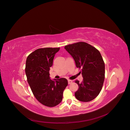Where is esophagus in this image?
<instances>
[{
  "label": "esophagus",
  "mask_w": 130,
  "mask_h": 130,
  "mask_svg": "<svg viewBox=\"0 0 130 130\" xmlns=\"http://www.w3.org/2000/svg\"><path fill=\"white\" fill-rule=\"evenodd\" d=\"M72 82H73V81L71 80H70V79L68 80V84H71Z\"/></svg>",
  "instance_id": "1"
}]
</instances>
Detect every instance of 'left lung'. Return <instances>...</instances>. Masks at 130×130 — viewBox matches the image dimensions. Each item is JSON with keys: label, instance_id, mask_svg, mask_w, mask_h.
Here are the masks:
<instances>
[{"label": "left lung", "instance_id": "obj_1", "mask_svg": "<svg viewBox=\"0 0 130 130\" xmlns=\"http://www.w3.org/2000/svg\"><path fill=\"white\" fill-rule=\"evenodd\" d=\"M73 57L76 67L80 69L83 81L75 80L78 89L74 95L77 100L88 102L100 93L105 79V63L100 52L84 42H78L65 46Z\"/></svg>", "mask_w": 130, "mask_h": 130}]
</instances>
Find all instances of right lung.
Listing matches in <instances>:
<instances>
[{
	"label": "right lung",
	"instance_id": "add662e5",
	"mask_svg": "<svg viewBox=\"0 0 130 130\" xmlns=\"http://www.w3.org/2000/svg\"><path fill=\"white\" fill-rule=\"evenodd\" d=\"M60 48H41L30 54L26 61L25 71L27 82L35 98L49 107L59 104L67 80L61 78L55 80L50 77V69L55 54Z\"/></svg>",
	"mask_w": 130,
	"mask_h": 130
}]
</instances>
